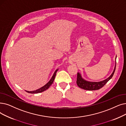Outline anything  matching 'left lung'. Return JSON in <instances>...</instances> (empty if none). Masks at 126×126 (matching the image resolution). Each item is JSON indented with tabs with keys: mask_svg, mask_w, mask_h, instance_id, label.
Masks as SVG:
<instances>
[{
	"mask_svg": "<svg viewBox=\"0 0 126 126\" xmlns=\"http://www.w3.org/2000/svg\"><path fill=\"white\" fill-rule=\"evenodd\" d=\"M116 57L115 58V65L114 70L111 75L109 76L108 78L103 80L102 81H98V82L89 81L83 78L82 77L81 74L78 72L77 73V85L79 87H80V88L85 90L93 91V90H97L101 89V87H102L104 85H105L113 77L116 68Z\"/></svg>",
	"mask_w": 126,
	"mask_h": 126,
	"instance_id": "1",
	"label": "left lung"
}]
</instances>
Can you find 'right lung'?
<instances>
[{
    "instance_id": "1",
    "label": "right lung",
    "mask_w": 126,
    "mask_h": 126,
    "mask_svg": "<svg viewBox=\"0 0 126 126\" xmlns=\"http://www.w3.org/2000/svg\"><path fill=\"white\" fill-rule=\"evenodd\" d=\"M59 70V69H57L55 70V72H54L53 76H52L51 78L50 79V80L45 85H44L43 86H42V87H41V88L37 89L35 91H26L28 93H31V94H37V93H41V92H43L44 91H46V90H47L49 87L52 84L54 80V78H55V77H56V74H57V71Z\"/></svg>"
}]
</instances>
